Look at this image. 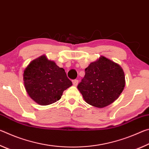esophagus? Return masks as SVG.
<instances>
[{"mask_svg": "<svg viewBox=\"0 0 149 149\" xmlns=\"http://www.w3.org/2000/svg\"><path fill=\"white\" fill-rule=\"evenodd\" d=\"M78 83H79V81H78L77 79H74V81H73V85H74V86H77Z\"/></svg>", "mask_w": 149, "mask_h": 149, "instance_id": "obj_1", "label": "esophagus"}]
</instances>
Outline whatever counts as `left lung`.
Here are the masks:
<instances>
[{
  "label": "left lung",
  "instance_id": "left-lung-1",
  "mask_svg": "<svg viewBox=\"0 0 149 149\" xmlns=\"http://www.w3.org/2000/svg\"><path fill=\"white\" fill-rule=\"evenodd\" d=\"M77 85L85 102L103 108L116 100L125 87V75L120 65L104 56L89 64Z\"/></svg>",
  "mask_w": 149,
  "mask_h": 149
}]
</instances>
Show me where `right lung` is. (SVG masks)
<instances>
[{
    "label": "right lung",
    "instance_id": "add662e5",
    "mask_svg": "<svg viewBox=\"0 0 149 149\" xmlns=\"http://www.w3.org/2000/svg\"><path fill=\"white\" fill-rule=\"evenodd\" d=\"M25 88L34 101L41 105L52 104L61 98L72 83L60 68L45 56L32 61L24 72Z\"/></svg>",
    "mask_w": 149,
    "mask_h": 149
}]
</instances>
